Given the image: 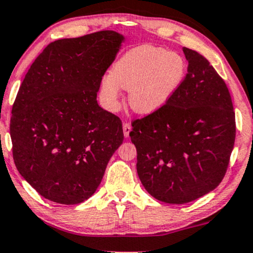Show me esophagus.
<instances>
[{"label": "esophagus", "instance_id": "esophagus-1", "mask_svg": "<svg viewBox=\"0 0 253 253\" xmlns=\"http://www.w3.org/2000/svg\"><path fill=\"white\" fill-rule=\"evenodd\" d=\"M123 129H124V135H125V137L129 136V133H130V130H131L130 124L129 123H124Z\"/></svg>", "mask_w": 253, "mask_h": 253}]
</instances>
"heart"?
I'll list each match as a JSON object with an SVG mask.
<instances>
[{
    "label": "heart",
    "mask_w": 253,
    "mask_h": 253,
    "mask_svg": "<svg viewBox=\"0 0 253 253\" xmlns=\"http://www.w3.org/2000/svg\"><path fill=\"white\" fill-rule=\"evenodd\" d=\"M186 74L187 63L181 55L151 44L137 45L103 78L102 94L108 102L116 103L120 88L129 90L130 108L141 115H151L172 99Z\"/></svg>",
    "instance_id": "obj_1"
}]
</instances>
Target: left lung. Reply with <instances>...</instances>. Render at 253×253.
Wrapping results in <instances>:
<instances>
[{
    "mask_svg": "<svg viewBox=\"0 0 253 253\" xmlns=\"http://www.w3.org/2000/svg\"><path fill=\"white\" fill-rule=\"evenodd\" d=\"M184 80L159 111L131 123L136 169L158 201L184 204L219 186L232 155L236 124L225 81L208 59L183 47Z\"/></svg>",
    "mask_w": 253,
    "mask_h": 253,
    "instance_id": "8db88e82",
    "label": "left lung"
}]
</instances>
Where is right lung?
I'll return each mask as SVG.
<instances>
[{
  "label": "right lung",
  "instance_id": "right-lung-1",
  "mask_svg": "<svg viewBox=\"0 0 253 253\" xmlns=\"http://www.w3.org/2000/svg\"><path fill=\"white\" fill-rule=\"evenodd\" d=\"M124 37L101 31L49 43L25 76L12 105V156L21 176L58 204L95 193L124 141L119 117L96 97Z\"/></svg>",
  "mask_w": 253,
  "mask_h": 253
}]
</instances>
